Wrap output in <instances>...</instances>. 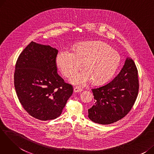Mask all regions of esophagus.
<instances>
[{"mask_svg": "<svg viewBox=\"0 0 154 154\" xmlns=\"http://www.w3.org/2000/svg\"><path fill=\"white\" fill-rule=\"evenodd\" d=\"M82 91H83L82 88H80V87H74V92H82Z\"/></svg>", "mask_w": 154, "mask_h": 154, "instance_id": "1", "label": "esophagus"}]
</instances>
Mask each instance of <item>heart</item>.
Returning <instances> with one entry per match:
<instances>
[{"instance_id":"obj_1","label":"heart","mask_w":154,"mask_h":154,"mask_svg":"<svg viewBox=\"0 0 154 154\" xmlns=\"http://www.w3.org/2000/svg\"><path fill=\"white\" fill-rule=\"evenodd\" d=\"M120 59V54L108 44L91 41L80 44L74 51L68 48L60 51L56 62L66 77H69L82 66L84 69L73 75L70 82L84 86L93 81L95 84L107 82L115 74Z\"/></svg>"}]
</instances>
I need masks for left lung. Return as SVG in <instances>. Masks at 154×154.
<instances>
[{
    "instance_id": "1",
    "label": "left lung",
    "mask_w": 154,
    "mask_h": 154,
    "mask_svg": "<svg viewBox=\"0 0 154 154\" xmlns=\"http://www.w3.org/2000/svg\"><path fill=\"white\" fill-rule=\"evenodd\" d=\"M138 72L134 60L127 57L122 69L111 82L92 89L94 104L88 110L92 122L107 125L124 118L132 108L139 92Z\"/></svg>"
}]
</instances>
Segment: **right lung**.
I'll return each mask as SVG.
<instances>
[{
  "label": "right lung",
  "mask_w": 154,
  "mask_h": 154,
  "mask_svg": "<svg viewBox=\"0 0 154 154\" xmlns=\"http://www.w3.org/2000/svg\"><path fill=\"white\" fill-rule=\"evenodd\" d=\"M58 51L32 41L15 64L14 86L22 107L40 120L57 118L73 93L72 86L57 74Z\"/></svg>",
  "instance_id": "right-lung-1"
}]
</instances>
